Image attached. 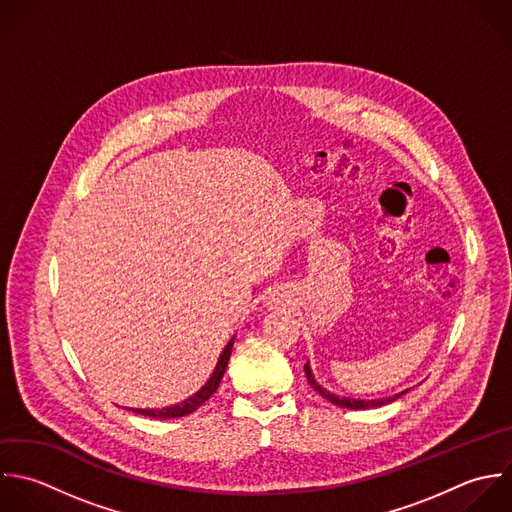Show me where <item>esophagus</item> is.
Masks as SVG:
<instances>
[{
    "instance_id": "obj_1",
    "label": "esophagus",
    "mask_w": 512,
    "mask_h": 512,
    "mask_svg": "<svg viewBox=\"0 0 512 512\" xmlns=\"http://www.w3.org/2000/svg\"><path fill=\"white\" fill-rule=\"evenodd\" d=\"M273 301H277V297H275V295H273Z\"/></svg>"
}]
</instances>
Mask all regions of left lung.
Here are the masks:
<instances>
[{
	"mask_svg": "<svg viewBox=\"0 0 512 512\" xmlns=\"http://www.w3.org/2000/svg\"><path fill=\"white\" fill-rule=\"evenodd\" d=\"M305 375H307V381H309V385L321 395V397H325L329 403H333V405H337V407H345V409H353V411H361V409H377V407H385V405H389V403H393V401H397L399 397H403L405 393H409V389H405V391H401V393H397V395H393V397H383V399H371V401H365V399H351V397H339V395H335V393H331V391H327V389H323L317 381H315V375H313V371H311V365L307 363L305 365Z\"/></svg>",
	"mask_w": 512,
	"mask_h": 512,
	"instance_id": "1",
	"label": "left lung"
}]
</instances>
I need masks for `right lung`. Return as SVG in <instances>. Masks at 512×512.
Returning <instances> with one entry per match:
<instances>
[{"label":"right lung","mask_w":512,"mask_h":512,"mask_svg":"<svg viewBox=\"0 0 512 512\" xmlns=\"http://www.w3.org/2000/svg\"><path fill=\"white\" fill-rule=\"evenodd\" d=\"M233 343H235V335L231 337V341H229L227 347L223 349V353H221V357H219V361H217V365H215V371L211 373V377L207 379V383H205L197 393H193L191 397H187L185 401H181V403H177V405H171V407H163V409H127V407H125V409H127V411H133V413H137V415L151 417V419H161V421H165V419H179V417H185V415L197 411V409L217 391V387H219V383H221V379H223V373H225V369H227V363H229V357H231V351H233Z\"/></svg>","instance_id":"right-lung-1"}]
</instances>
